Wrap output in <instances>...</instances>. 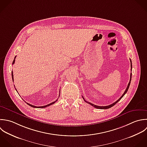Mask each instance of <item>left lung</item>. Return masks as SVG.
I'll return each instance as SVG.
<instances>
[{"instance_id":"8db88e82","label":"left lung","mask_w":147,"mask_h":147,"mask_svg":"<svg viewBox=\"0 0 147 147\" xmlns=\"http://www.w3.org/2000/svg\"><path fill=\"white\" fill-rule=\"evenodd\" d=\"M130 61H131V71H132V61H131V59H130ZM131 78H132V73H131V76H130V81H129V82L128 83V86H127V89H126V90H125V91L124 92V93H123V94L121 96V97L119 99V100H117L116 102H115L114 103H113V104H112L111 105H108V106H104V107H101V106H97V105H94V104H92V103H90V102H88V101H86L85 100V98L82 97V98H83V99H84V100L86 102H87L88 104H90V105H91L92 106H93V107H94V108H97V109H109V108H111V107H113L115 104H116L123 97V96L127 93V91H128V89H129V86H130V84H131Z\"/></svg>"}]
</instances>
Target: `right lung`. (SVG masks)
<instances>
[{
    "label": "right lung",
    "mask_w": 147,
    "mask_h": 147,
    "mask_svg": "<svg viewBox=\"0 0 147 147\" xmlns=\"http://www.w3.org/2000/svg\"><path fill=\"white\" fill-rule=\"evenodd\" d=\"M16 56H15V58H14V59H13V62H12V64H13L14 63H15V58H16ZM11 74H12V81L13 82V72H12V73H11ZM17 91V90H16ZM58 100H57L55 101H54V102H51V103H50V104H48V105H45V106H42V107H36V106H34V105H31V104H28V103H27L29 106H30V107H32V108H46V107H49V106H50V105H53V104H54Z\"/></svg>",
    "instance_id": "add662e5"
}]
</instances>
